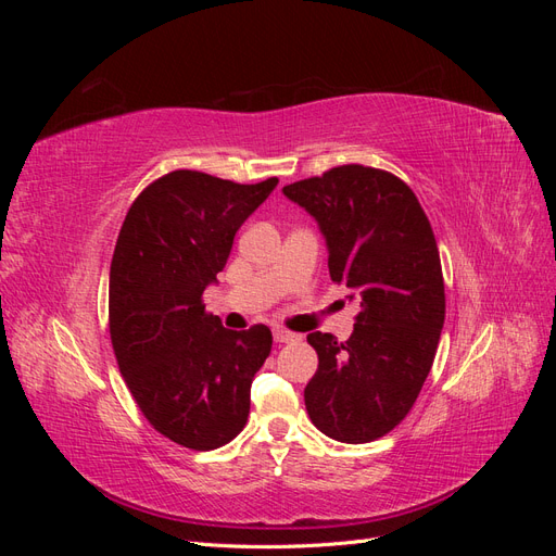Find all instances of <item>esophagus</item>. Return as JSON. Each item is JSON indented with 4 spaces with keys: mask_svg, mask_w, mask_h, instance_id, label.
Returning a JSON list of instances; mask_svg holds the SVG:
<instances>
[{
    "mask_svg": "<svg viewBox=\"0 0 556 556\" xmlns=\"http://www.w3.org/2000/svg\"><path fill=\"white\" fill-rule=\"evenodd\" d=\"M274 341L276 343H294V341H299V336L296 333H292V331H288V329H274Z\"/></svg>",
    "mask_w": 556,
    "mask_h": 556,
    "instance_id": "34e87169",
    "label": "esophagus"
}]
</instances>
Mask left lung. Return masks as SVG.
Instances as JSON below:
<instances>
[{"mask_svg": "<svg viewBox=\"0 0 556 556\" xmlns=\"http://www.w3.org/2000/svg\"><path fill=\"white\" fill-rule=\"evenodd\" d=\"M319 227L329 276L359 301L350 339L313 331L317 371L304 390L311 422L341 443H368L408 415L431 371L445 323L439 248L406 182L345 164L285 185Z\"/></svg>", "mask_w": 556, "mask_h": 556, "instance_id": "obj_1", "label": "left lung"}]
</instances>
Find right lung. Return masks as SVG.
<instances>
[{
  "instance_id": "1",
  "label": "right lung",
  "mask_w": 556,
  "mask_h": 556,
  "mask_svg": "<svg viewBox=\"0 0 556 556\" xmlns=\"http://www.w3.org/2000/svg\"><path fill=\"white\" fill-rule=\"evenodd\" d=\"M276 185L172 172L134 201L117 237L109 276L115 359L148 422L182 447L215 450L245 427L271 331L225 329L201 294Z\"/></svg>"
}]
</instances>
